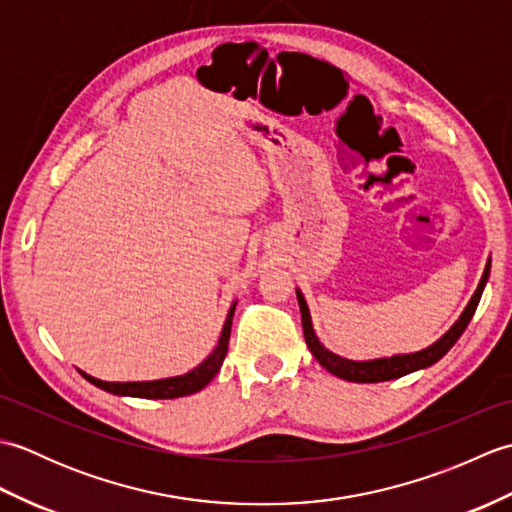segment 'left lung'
I'll return each mask as SVG.
<instances>
[{
    "mask_svg": "<svg viewBox=\"0 0 512 512\" xmlns=\"http://www.w3.org/2000/svg\"><path fill=\"white\" fill-rule=\"evenodd\" d=\"M488 273H491V259H488V264L484 268V275L480 279V286H477L473 299L469 301V306H466V310L462 312V317L455 321L453 328L447 334H444L440 341H436L431 347H427V350H422V352L391 356V358H376V361H361V363L347 361V358L336 356L330 350H325V347L319 343L317 334H314V330H312V321H310L306 299H303V295L297 290V299H299V308H301V323H303V336H306V343L310 347V352H312L314 358H317L319 365H323L330 374L339 376L343 380H350V383H383V380L400 378L405 374L416 372V369L438 363L440 358L451 350L455 341H458L462 332L466 330V325H469V321L473 319V314L477 310V303H480V299H482V290L486 286Z\"/></svg>",
    "mask_w": 512,
    "mask_h": 512,
    "instance_id": "1",
    "label": "left lung"
}]
</instances>
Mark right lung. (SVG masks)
Masks as SVG:
<instances>
[{
  "mask_svg": "<svg viewBox=\"0 0 512 512\" xmlns=\"http://www.w3.org/2000/svg\"><path fill=\"white\" fill-rule=\"evenodd\" d=\"M233 314H235V303L228 310V317L224 323V330L220 341H217V347L213 354L206 358L202 365H198L193 372L176 376V378H162V380H149V383H105V380L92 378L88 374L81 376L85 380H90L92 385L101 387L110 394L116 396H136V398H156V400H165V398H180V396H189L195 394V391L204 389L215 378V374L220 372V367L226 358L228 352V339H231V325H233Z\"/></svg>",
  "mask_w": 512,
  "mask_h": 512,
  "instance_id": "obj_1",
  "label": "right lung"
}]
</instances>
